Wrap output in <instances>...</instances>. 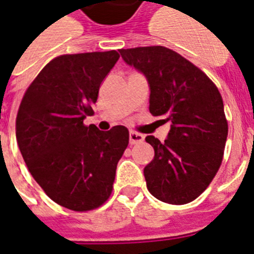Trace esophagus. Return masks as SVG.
<instances>
[{"label":"esophagus","mask_w":254,"mask_h":254,"mask_svg":"<svg viewBox=\"0 0 254 254\" xmlns=\"http://www.w3.org/2000/svg\"><path fill=\"white\" fill-rule=\"evenodd\" d=\"M143 141V135L137 133V131H130L129 133V142L130 145H135V143H141Z\"/></svg>","instance_id":"esophagus-1"}]
</instances>
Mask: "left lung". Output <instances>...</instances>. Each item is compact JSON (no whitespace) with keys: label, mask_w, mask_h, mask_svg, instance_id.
Returning a JSON list of instances; mask_svg holds the SVG:
<instances>
[{"label":"left lung","mask_w":254,"mask_h":254,"mask_svg":"<svg viewBox=\"0 0 254 254\" xmlns=\"http://www.w3.org/2000/svg\"><path fill=\"white\" fill-rule=\"evenodd\" d=\"M124 62L146 77L149 111L170 124L161 142L147 135L154 158L143 169L149 192L186 204L204 191L220 167L228 135L219 89L203 71L162 46L120 50Z\"/></svg>","instance_id":"left-lung-1"}]
</instances>
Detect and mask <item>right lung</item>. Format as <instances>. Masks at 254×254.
I'll use <instances>...</instances> for the list:
<instances>
[{"mask_svg": "<svg viewBox=\"0 0 254 254\" xmlns=\"http://www.w3.org/2000/svg\"><path fill=\"white\" fill-rule=\"evenodd\" d=\"M119 58L115 50L55 58L19 105L15 135L30 174L55 203L72 211H89L107 200L129 143L123 125L103 131L83 124Z\"/></svg>", "mask_w": 254, "mask_h": 254, "instance_id": "obj_1", "label": "right lung"}]
</instances>
